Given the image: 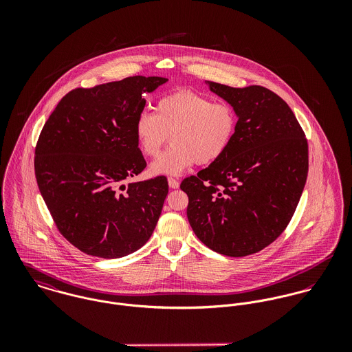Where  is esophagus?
I'll use <instances>...</instances> for the list:
<instances>
[{"mask_svg":"<svg viewBox=\"0 0 352 352\" xmlns=\"http://www.w3.org/2000/svg\"><path fill=\"white\" fill-rule=\"evenodd\" d=\"M168 184L170 188H179V180L175 179V177H168Z\"/></svg>","mask_w":352,"mask_h":352,"instance_id":"obj_1","label":"esophagus"}]
</instances>
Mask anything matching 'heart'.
Segmentation results:
<instances>
[{
	"label": "heart",
	"instance_id": "b5f03b06",
	"mask_svg": "<svg viewBox=\"0 0 352 352\" xmlns=\"http://www.w3.org/2000/svg\"><path fill=\"white\" fill-rule=\"evenodd\" d=\"M236 109L191 91L165 95L155 113L141 112L134 131L140 151L155 157L166 144L172 146L151 165V175L176 176L195 162L207 165L229 151L237 130Z\"/></svg>",
	"mask_w": 352,
	"mask_h": 352
}]
</instances>
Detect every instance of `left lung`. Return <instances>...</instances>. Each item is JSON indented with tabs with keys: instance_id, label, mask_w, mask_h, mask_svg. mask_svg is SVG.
I'll return each mask as SVG.
<instances>
[{
	"instance_id": "left-lung-1",
	"label": "left lung",
	"mask_w": 352,
	"mask_h": 352,
	"mask_svg": "<svg viewBox=\"0 0 352 352\" xmlns=\"http://www.w3.org/2000/svg\"><path fill=\"white\" fill-rule=\"evenodd\" d=\"M207 84L236 109V135L229 151L180 188L201 243L243 257L268 247L292 221L307 177V140L292 108L272 91Z\"/></svg>"
}]
</instances>
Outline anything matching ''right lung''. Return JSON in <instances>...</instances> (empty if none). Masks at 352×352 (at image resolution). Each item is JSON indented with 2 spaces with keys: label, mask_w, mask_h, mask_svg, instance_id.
I'll list each match as a JSON object with an SVG mask.
<instances>
[{
  "label": "right lung",
  "mask_w": 352,
  "mask_h": 352,
  "mask_svg": "<svg viewBox=\"0 0 352 352\" xmlns=\"http://www.w3.org/2000/svg\"><path fill=\"white\" fill-rule=\"evenodd\" d=\"M166 81L134 76L73 89L43 126L35 149L39 191L60 234L87 254L118 258L151 239L168 180L123 182L146 168L134 126L145 95Z\"/></svg>",
  "instance_id": "obj_1"
}]
</instances>
